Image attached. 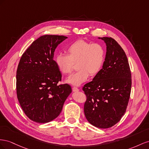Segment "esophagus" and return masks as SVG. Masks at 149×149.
I'll use <instances>...</instances> for the list:
<instances>
[{"label":"esophagus","instance_id":"esophagus-1","mask_svg":"<svg viewBox=\"0 0 149 149\" xmlns=\"http://www.w3.org/2000/svg\"><path fill=\"white\" fill-rule=\"evenodd\" d=\"M72 91H73L74 92H77V91H79V89L76 87H72Z\"/></svg>","mask_w":149,"mask_h":149}]
</instances>
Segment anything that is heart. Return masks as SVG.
Masks as SVG:
<instances>
[{"label": "heart", "instance_id": "heart-1", "mask_svg": "<svg viewBox=\"0 0 149 149\" xmlns=\"http://www.w3.org/2000/svg\"><path fill=\"white\" fill-rule=\"evenodd\" d=\"M68 56L58 54L56 58V65L63 75H68L73 70L74 63H77L75 72L67 79V82L79 86L86 81L89 75L95 76L102 67L105 59V49L99 43H93L79 40L70 44L66 49Z\"/></svg>", "mask_w": 149, "mask_h": 149}]
</instances>
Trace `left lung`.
I'll use <instances>...</instances> for the list:
<instances>
[{
	"mask_svg": "<svg viewBox=\"0 0 149 149\" xmlns=\"http://www.w3.org/2000/svg\"><path fill=\"white\" fill-rule=\"evenodd\" d=\"M107 45L103 67L82 90L87 99L84 113L89 123L101 129L119 122L130 99L131 72L124 50L111 37H99Z\"/></svg>",
	"mask_w": 149,
	"mask_h": 149,
	"instance_id": "1",
	"label": "left lung"
}]
</instances>
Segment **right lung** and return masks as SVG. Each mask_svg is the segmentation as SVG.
Wrapping results in <instances>:
<instances>
[{"label": "right lung", "instance_id": "add662e5", "mask_svg": "<svg viewBox=\"0 0 149 149\" xmlns=\"http://www.w3.org/2000/svg\"><path fill=\"white\" fill-rule=\"evenodd\" d=\"M67 38L41 36L20 59L16 75L17 96L24 112L33 122L47 123L57 118L72 92L69 84H58L62 74L54 60L55 49Z\"/></svg>", "mask_w": 149, "mask_h": 149}]
</instances>
